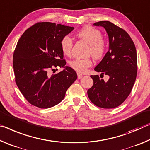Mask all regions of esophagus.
<instances>
[{
	"label": "esophagus",
	"instance_id": "esophagus-1",
	"mask_svg": "<svg viewBox=\"0 0 150 150\" xmlns=\"http://www.w3.org/2000/svg\"><path fill=\"white\" fill-rule=\"evenodd\" d=\"M77 74H78V78H82V77H83V75L82 74H80V73H78Z\"/></svg>",
	"mask_w": 150,
	"mask_h": 150
}]
</instances>
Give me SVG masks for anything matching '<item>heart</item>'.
I'll return each instance as SVG.
<instances>
[{
  "label": "heart",
  "instance_id": "b5f03b06",
  "mask_svg": "<svg viewBox=\"0 0 150 150\" xmlns=\"http://www.w3.org/2000/svg\"><path fill=\"white\" fill-rule=\"evenodd\" d=\"M77 36L90 45V53L95 58L99 59L104 54L106 50V42L102 38V33L92 26H85L78 32ZM73 41L70 36H64L60 42V46L64 54L70 56L72 52ZM92 64L90 59L76 58L70 62V67L78 72H84Z\"/></svg>",
  "mask_w": 150,
  "mask_h": 150
}]
</instances>
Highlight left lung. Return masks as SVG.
Segmentation results:
<instances>
[{"instance_id":"8db88e82","label":"left lung","mask_w":150,"mask_h":150,"mask_svg":"<svg viewBox=\"0 0 150 150\" xmlns=\"http://www.w3.org/2000/svg\"><path fill=\"white\" fill-rule=\"evenodd\" d=\"M102 26L108 36L109 49L94 70L109 76L107 82L91 76L94 84L88 90L93 104L102 108H114L130 94L137 76V53L134 42L123 29L109 21L94 24Z\"/></svg>"}]
</instances>
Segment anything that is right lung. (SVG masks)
Returning a JSON list of instances; mask_svg holds the SVG:
<instances>
[{"label": "right lung", "mask_w": 150, "mask_h": 150, "mask_svg": "<svg viewBox=\"0 0 150 150\" xmlns=\"http://www.w3.org/2000/svg\"><path fill=\"white\" fill-rule=\"evenodd\" d=\"M74 28L43 22L30 27L20 38L13 55L15 81L24 98L34 106L48 108L57 105L76 80L74 70L66 66L60 46L62 38ZM58 66L63 70L50 76L49 70Z\"/></svg>", "instance_id": "1"}]
</instances>
